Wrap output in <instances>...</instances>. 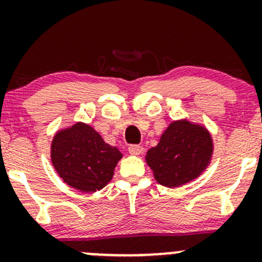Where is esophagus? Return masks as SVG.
Wrapping results in <instances>:
<instances>
[{
    "label": "esophagus",
    "instance_id": "34e87169",
    "mask_svg": "<svg viewBox=\"0 0 262 262\" xmlns=\"http://www.w3.org/2000/svg\"><path fill=\"white\" fill-rule=\"evenodd\" d=\"M128 152L131 155H141L143 152V147L140 145L128 146Z\"/></svg>",
    "mask_w": 262,
    "mask_h": 262
}]
</instances>
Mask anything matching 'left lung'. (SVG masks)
Segmentation results:
<instances>
[{
    "mask_svg": "<svg viewBox=\"0 0 262 262\" xmlns=\"http://www.w3.org/2000/svg\"><path fill=\"white\" fill-rule=\"evenodd\" d=\"M213 152L210 132L187 120L173 121L159 143L146 154V162L155 179L166 187L192 181L206 170Z\"/></svg>",
    "mask_w": 262,
    "mask_h": 262,
    "instance_id": "obj_1",
    "label": "left lung"
}]
</instances>
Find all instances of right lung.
I'll list each match as a JSON object with an SVG mask.
<instances>
[{
  "label": "right lung",
  "mask_w": 262,
  "mask_h": 262,
  "mask_svg": "<svg viewBox=\"0 0 262 262\" xmlns=\"http://www.w3.org/2000/svg\"><path fill=\"white\" fill-rule=\"evenodd\" d=\"M122 154L103 141L90 125L76 122L60 130L51 143V161L69 186L96 192L111 181Z\"/></svg>",
  "instance_id": "1"
}]
</instances>
